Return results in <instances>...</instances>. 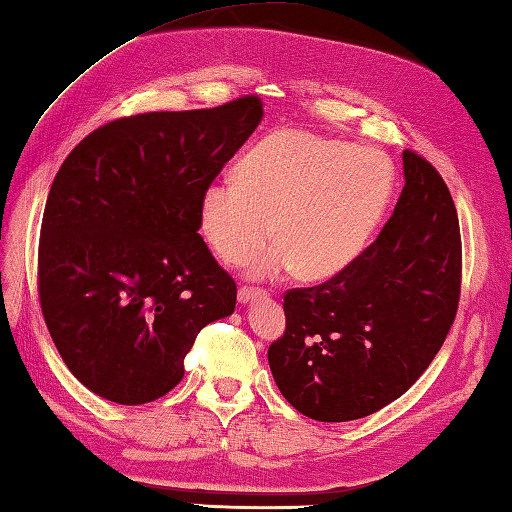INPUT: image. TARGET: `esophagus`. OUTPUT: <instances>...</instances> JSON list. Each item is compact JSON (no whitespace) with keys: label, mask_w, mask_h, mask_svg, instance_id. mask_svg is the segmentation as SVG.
<instances>
[{"label":"esophagus","mask_w":512,"mask_h":512,"mask_svg":"<svg viewBox=\"0 0 512 512\" xmlns=\"http://www.w3.org/2000/svg\"><path fill=\"white\" fill-rule=\"evenodd\" d=\"M262 297H266V291H262V288H248V286H241L237 291V300L241 304H253L257 300H262Z\"/></svg>","instance_id":"1"}]
</instances>
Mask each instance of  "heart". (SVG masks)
Returning a JSON list of instances; mask_svg holds the SVG:
<instances>
[{
	"label": "heart",
	"mask_w": 512,
	"mask_h": 512,
	"mask_svg": "<svg viewBox=\"0 0 512 512\" xmlns=\"http://www.w3.org/2000/svg\"><path fill=\"white\" fill-rule=\"evenodd\" d=\"M235 181H217L199 197V232L228 266L273 277L288 268L302 280H327L365 248L394 194V167L383 152L340 138L275 129L241 156Z\"/></svg>",
	"instance_id": "b5f03b06"
}]
</instances>
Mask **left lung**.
Here are the masks:
<instances>
[{
    "instance_id": "1",
    "label": "left lung",
    "mask_w": 512,
    "mask_h": 512,
    "mask_svg": "<svg viewBox=\"0 0 512 512\" xmlns=\"http://www.w3.org/2000/svg\"><path fill=\"white\" fill-rule=\"evenodd\" d=\"M403 174L374 244L329 282L284 295L286 331L268 365L286 401L313 421H353L403 396L457 315V208L441 174L410 150Z\"/></svg>"
}]
</instances>
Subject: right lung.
<instances>
[{
	"label": "right lung",
	"mask_w": 512,
	"mask_h": 512,
	"mask_svg": "<svg viewBox=\"0 0 512 512\" xmlns=\"http://www.w3.org/2000/svg\"><path fill=\"white\" fill-rule=\"evenodd\" d=\"M262 118L255 96L120 118L55 174L40 304L62 360L94 394L118 405L165 396L197 333L235 311L237 286L199 235V197Z\"/></svg>",
	"instance_id": "right-lung-1"
}]
</instances>
